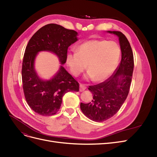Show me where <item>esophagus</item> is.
Returning <instances> with one entry per match:
<instances>
[{
  "instance_id": "esophagus-1",
  "label": "esophagus",
  "mask_w": 157,
  "mask_h": 157,
  "mask_svg": "<svg viewBox=\"0 0 157 157\" xmlns=\"http://www.w3.org/2000/svg\"><path fill=\"white\" fill-rule=\"evenodd\" d=\"M86 89V85H84L83 84H80V92H83L84 90Z\"/></svg>"
}]
</instances>
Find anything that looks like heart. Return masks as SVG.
<instances>
[{
    "label": "heart",
    "instance_id": "1",
    "mask_svg": "<svg viewBox=\"0 0 157 157\" xmlns=\"http://www.w3.org/2000/svg\"><path fill=\"white\" fill-rule=\"evenodd\" d=\"M120 54L119 47L115 42L90 40L78 46L77 52L69 53L66 61L71 73L75 77L87 67L86 77L101 82L110 77L115 70Z\"/></svg>",
    "mask_w": 157,
    "mask_h": 157
}]
</instances>
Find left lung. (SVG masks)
Wrapping results in <instances>:
<instances>
[{"label": "left lung", "instance_id": "1", "mask_svg": "<svg viewBox=\"0 0 157 157\" xmlns=\"http://www.w3.org/2000/svg\"><path fill=\"white\" fill-rule=\"evenodd\" d=\"M118 36L122 52L121 61L115 72L105 81L89 86L93 99L88 103H80V109L90 120L103 122L113 117L119 111L130 91L134 55L126 36L120 31H108Z\"/></svg>", "mask_w": 157, "mask_h": 157}]
</instances>
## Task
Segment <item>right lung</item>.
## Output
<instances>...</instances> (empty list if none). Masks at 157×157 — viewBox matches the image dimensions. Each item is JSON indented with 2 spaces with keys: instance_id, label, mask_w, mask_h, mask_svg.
Returning <instances> with one entry per match:
<instances>
[{
  "instance_id": "add662e5",
  "label": "right lung",
  "mask_w": 157,
  "mask_h": 157,
  "mask_svg": "<svg viewBox=\"0 0 157 157\" xmlns=\"http://www.w3.org/2000/svg\"><path fill=\"white\" fill-rule=\"evenodd\" d=\"M77 35L74 30L50 23L38 30L28 42L22 63L23 90L27 104L39 115L56 114L65 94L78 92L79 83L63 66L51 80H41L34 69L35 56L40 51H50L58 56L61 63L64 64L68 47L78 40Z\"/></svg>"
}]
</instances>
